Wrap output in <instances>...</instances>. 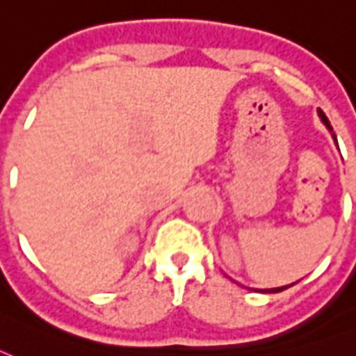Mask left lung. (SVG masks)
<instances>
[{
	"instance_id": "obj_1",
	"label": "left lung",
	"mask_w": 356,
	"mask_h": 356,
	"mask_svg": "<svg viewBox=\"0 0 356 356\" xmlns=\"http://www.w3.org/2000/svg\"><path fill=\"white\" fill-rule=\"evenodd\" d=\"M318 117H321V120L325 122L326 128L332 131V126H330V122H328V118H326V115L323 111H321V109H318ZM334 139H336V138H334ZM285 289H289V286H279V289H270V291H268V292H281V291H285Z\"/></svg>"
}]
</instances>
